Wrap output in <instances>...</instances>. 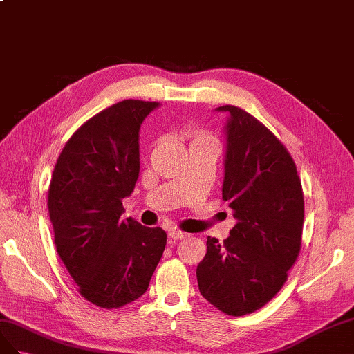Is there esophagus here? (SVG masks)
I'll use <instances>...</instances> for the list:
<instances>
[{"mask_svg": "<svg viewBox=\"0 0 354 354\" xmlns=\"http://www.w3.org/2000/svg\"><path fill=\"white\" fill-rule=\"evenodd\" d=\"M187 233H183V231H178V230H170L169 231V237L171 239V240H184V239H187Z\"/></svg>", "mask_w": 354, "mask_h": 354, "instance_id": "1", "label": "esophagus"}]
</instances>
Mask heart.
<instances>
[{
    "instance_id": "1",
    "label": "heart",
    "mask_w": 354,
    "mask_h": 354,
    "mask_svg": "<svg viewBox=\"0 0 354 354\" xmlns=\"http://www.w3.org/2000/svg\"><path fill=\"white\" fill-rule=\"evenodd\" d=\"M189 138H191V144H215L214 138H212L209 133L203 132V130H191L189 132Z\"/></svg>"
}]
</instances>
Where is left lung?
<instances>
[{"label":"left lung","mask_w":354,"mask_h":354,"mask_svg":"<svg viewBox=\"0 0 354 354\" xmlns=\"http://www.w3.org/2000/svg\"><path fill=\"white\" fill-rule=\"evenodd\" d=\"M215 111L227 115L222 198L236 225L224 243L207 237L196 272L212 306L245 316L286 281L301 248L304 197L294 160L264 124L233 105Z\"/></svg>","instance_id":"obj_1"}]
</instances>
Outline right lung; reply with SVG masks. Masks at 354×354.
<instances>
[{"mask_svg": "<svg viewBox=\"0 0 354 354\" xmlns=\"http://www.w3.org/2000/svg\"><path fill=\"white\" fill-rule=\"evenodd\" d=\"M158 102L121 100L90 118L60 153L48 188L57 255L87 301L123 307L142 297L166 231L123 219L139 178V130Z\"/></svg>", "mask_w": 354, "mask_h": 354, "instance_id": "obj_1", "label": "right lung"}]
</instances>
